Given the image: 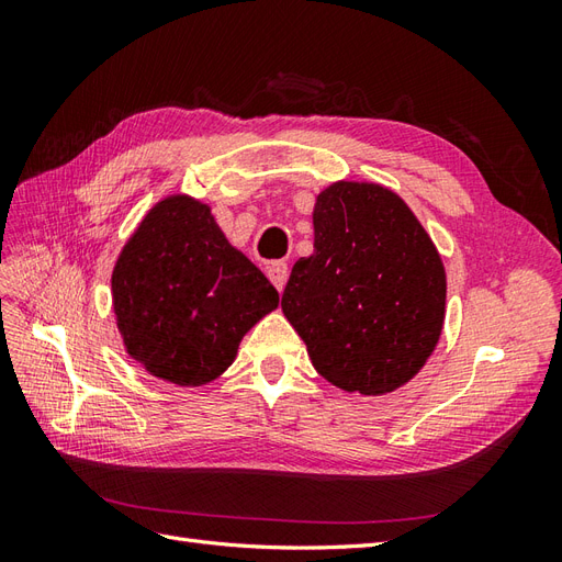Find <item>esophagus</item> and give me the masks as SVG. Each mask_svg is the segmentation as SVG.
Instances as JSON below:
<instances>
[{"label":"esophagus","instance_id":"1","mask_svg":"<svg viewBox=\"0 0 562 562\" xmlns=\"http://www.w3.org/2000/svg\"><path fill=\"white\" fill-rule=\"evenodd\" d=\"M267 277H269L271 283H274L277 291L281 293L285 288V281H288V265L285 262H271L267 267Z\"/></svg>","mask_w":562,"mask_h":562}]
</instances>
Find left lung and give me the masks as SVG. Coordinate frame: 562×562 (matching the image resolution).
<instances>
[{"instance_id":"left-lung-1","label":"left lung","mask_w":562,"mask_h":562,"mask_svg":"<svg viewBox=\"0 0 562 562\" xmlns=\"http://www.w3.org/2000/svg\"><path fill=\"white\" fill-rule=\"evenodd\" d=\"M314 252L293 265L281 310L321 378L384 396L429 361L446 323L440 252L389 187L337 180L316 194Z\"/></svg>"}]
</instances>
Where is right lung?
<instances>
[{
	"mask_svg": "<svg viewBox=\"0 0 562 562\" xmlns=\"http://www.w3.org/2000/svg\"><path fill=\"white\" fill-rule=\"evenodd\" d=\"M122 345L147 375L178 386L217 380L244 335L279 307L277 288L217 227L209 203L168 194L112 269Z\"/></svg>",
	"mask_w": 562,
	"mask_h": 562,
	"instance_id": "add662e5",
	"label": "right lung"
}]
</instances>
